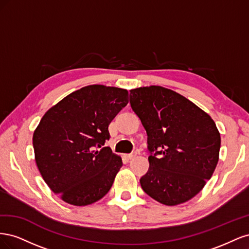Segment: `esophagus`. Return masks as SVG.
<instances>
[{
  "instance_id": "1",
  "label": "esophagus",
  "mask_w": 249,
  "mask_h": 249,
  "mask_svg": "<svg viewBox=\"0 0 249 249\" xmlns=\"http://www.w3.org/2000/svg\"><path fill=\"white\" fill-rule=\"evenodd\" d=\"M135 156H136V154H127V155H124V157H125V159L126 160H132L133 158H135Z\"/></svg>"
}]
</instances>
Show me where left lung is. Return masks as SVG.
<instances>
[{
  "mask_svg": "<svg viewBox=\"0 0 249 249\" xmlns=\"http://www.w3.org/2000/svg\"><path fill=\"white\" fill-rule=\"evenodd\" d=\"M130 104L147 134L148 171L140 178L147 195L166 206L194 197L219 159L220 134L214 120L170 89H132Z\"/></svg>",
  "mask_w": 249,
  "mask_h": 249,
  "instance_id": "1",
  "label": "left lung"
}]
</instances>
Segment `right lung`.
Returning <instances> with one entry per match:
<instances>
[{
    "label": "right lung",
    "mask_w": 249,
    "mask_h": 249,
    "mask_svg": "<svg viewBox=\"0 0 249 249\" xmlns=\"http://www.w3.org/2000/svg\"><path fill=\"white\" fill-rule=\"evenodd\" d=\"M127 99L125 89L89 85L65 96L41 118L33 134L36 165L65 202L87 206L111 189L123 161L102 146L110 139V123Z\"/></svg>",
    "instance_id": "right-lung-1"
}]
</instances>
